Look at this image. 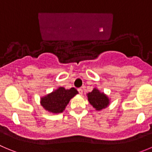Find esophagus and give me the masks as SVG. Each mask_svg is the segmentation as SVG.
<instances>
[{"instance_id":"esophagus-1","label":"esophagus","mask_w":152,"mask_h":152,"mask_svg":"<svg viewBox=\"0 0 152 152\" xmlns=\"http://www.w3.org/2000/svg\"><path fill=\"white\" fill-rule=\"evenodd\" d=\"M77 90H78V92H79V93L80 94H83V89H82V88H79L78 89H77Z\"/></svg>"}]
</instances>
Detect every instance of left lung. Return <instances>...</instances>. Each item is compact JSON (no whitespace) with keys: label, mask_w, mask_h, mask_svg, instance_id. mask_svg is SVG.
Here are the masks:
<instances>
[{"label":"left lung","mask_w":152,"mask_h":152,"mask_svg":"<svg viewBox=\"0 0 152 152\" xmlns=\"http://www.w3.org/2000/svg\"><path fill=\"white\" fill-rule=\"evenodd\" d=\"M88 101L96 110H102L109 105L110 99L104 92H101L96 88L87 94Z\"/></svg>","instance_id":"8db88e82"}]
</instances>
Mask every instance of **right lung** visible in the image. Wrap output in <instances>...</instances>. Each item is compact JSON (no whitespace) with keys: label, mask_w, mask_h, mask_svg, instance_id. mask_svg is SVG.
<instances>
[{"label":"right lung","mask_w":152,"mask_h":152,"mask_svg":"<svg viewBox=\"0 0 152 152\" xmlns=\"http://www.w3.org/2000/svg\"><path fill=\"white\" fill-rule=\"evenodd\" d=\"M77 93L78 92L75 88L66 89L63 87H59L51 93L41 98L40 103L48 112L60 113L63 112L70 99Z\"/></svg>","instance_id":"obj_1"}]
</instances>
